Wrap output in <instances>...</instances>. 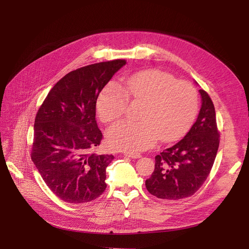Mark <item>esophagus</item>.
<instances>
[{
  "mask_svg": "<svg viewBox=\"0 0 249 249\" xmlns=\"http://www.w3.org/2000/svg\"><path fill=\"white\" fill-rule=\"evenodd\" d=\"M124 156L132 158V159H138V158L141 157V155H140V154H137V153H124Z\"/></svg>",
  "mask_w": 249,
  "mask_h": 249,
  "instance_id": "obj_1",
  "label": "esophagus"
}]
</instances>
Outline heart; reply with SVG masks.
I'll return each instance as SVG.
<instances>
[{
    "mask_svg": "<svg viewBox=\"0 0 249 249\" xmlns=\"http://www.w3.org/2000/svg\"><path fill=\"white\" fill-rule=\"evenodd\" d=\"M127 99L141 103L139 122H120L107 131L108 144L116 149L137 153L152 147L158 140L172 142L189 129L198 109V94L186 81L172 74L149 70L129 74L122 86L110 82L96 100V112L104 123L122 117L127 108Z\"/></svg>",
    "mask_w": 249,
    "mask_h": 249,
    "instance_id": "1",
    "label": "heart"
}]
</instances>
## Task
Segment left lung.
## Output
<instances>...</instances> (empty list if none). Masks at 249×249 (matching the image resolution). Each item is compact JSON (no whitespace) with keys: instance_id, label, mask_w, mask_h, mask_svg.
Segmentation results:
<instances>
[{"instance_id":"1","label":"left lung","mask_w":249,"mask_h":249,"mask_svg":"<svg viewBox=\"0 0 249 249\" xmlns=\"http://www.w3.org/2000/svg\"><path fill=\"white\" fill-rule=\"evenodd\" d=\"M199 93L202 103L196 122L182 140L156 156L155 170L145 180L148 192L158 198L191 196L213 167L220 135L212 100L205 90L199 89Z\"/></svg>"}]
</instances>
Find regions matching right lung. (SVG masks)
<instances>
[{
	"instance_id": "obj_1",
	"label": "right lung",
	"mask_w": 249,
	"mask_h": 249,
	"mask_svg": "<svg viewBox=\"0 0 249 249\" xmlns=\"http://www.w3.org/2000/svg\"><path fill=\"white\" fill-rule=\"evenodd\" d=\"M124 59L83 66L59 80L35 117L31 159L47 186L69 203H85L106 190L113 155H95L103 134L95 120L102 89Z\"/></svg>"
}]
</instances>
